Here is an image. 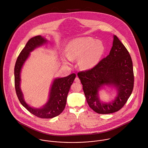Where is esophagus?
Returning a JSON list of instances; mask_svg holds the SVG:
<instances>
[{
  "mask_svg": "<svg viewBox=\"0 0 148 148\" xmlns=\"http://www.w3.org/2000/svg\"><path fill=\"white\" fill-rule=\"evenodd\" d=\"M75 82H76V83H80V79H79V78L78 77H76L75 78Z\"/></svg>",
  "mask_w": 148,
  "mask_h": 148,
  "instance_id": "34e87169",
  "label": "esophagus"
}]
</instances>
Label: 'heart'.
Masks as SVG:
<instances>
[{
  "label": "heart",
  "mask_w": 148,
  "mask_h": 148,
  "mask_svg": "<svg viewBox=\"0 0 148 148\" xmlns=\"http://www.w3.org/2000/svg\"><path fill=\"white\" fill-rule=\"evenodd\" d=\"M65 51L68 59L71 60L79 59V67L83 70H88L99 62L103 55L104 47L100 41H95L90 37H82L68 42Z\"/></svg>",
  "instance_id": "1"
}]
</instances>
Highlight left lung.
Listing matches in <instances>:
<instances>
[{"mask_svg": "<svg viewBox=\"0 0 148 148\" xmlns=\"http://www.w3.org/2000/svg\"><path fill=\"white\" fill-rule=\"evenodd\" d=\"M77 76L83 85L89 107L99 114L119 111L127 103L134 86V73L130 55L117 36H113L109 54L93 68L82 71ZM104 85L117 90V96L109 103L101 101L98 91Z\"/></svg>", "mask_w": 148, "mask_h": 148, "instance_id": "left-lung-1", "label": "left lung"}]
</instances>
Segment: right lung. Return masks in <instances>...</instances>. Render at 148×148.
<instances>
[{
  "label": "right lung",
  "instance_id": "add662e5",
  "mask_svg": "<svg viewBox=\"0 0 148 148\" xmlns=\"http://www.w3.org/2000/svg\"><path fill=\"white\" fill-rule=\"evenodd\" d=\"M47 42L44 37L38 35L30 39L20 53L14 68L15 87L19 101L30 113L42 119H51L59 115L64 109L66 103L68 93L75 77L72 73L62 78L54 79L50 89L47 103L40 108H35L28 105L24 100L21 88V72L23 64L28 58L30 52L35 48Z\"/></svg>",
  "mask_w": 148,
  "mask_h": 148
}]
</instances>
